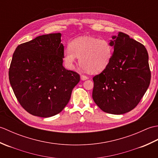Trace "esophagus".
Segmentation results:
<instances>
[{"mask_svg":"<svg viewBox=\"0 0 158 158\" xmlns=\"http://www.w3.org/2000/svg\"><path fill=\"white\" fill-rule=\"evenodd\" d=\"M81 80H86V79H88V77H87V76H85V75H81Z\"/></svg>","mask_w":158,"mask_h":158,"instance_id":"obj_1","label":"esophagus"}]
</instances>
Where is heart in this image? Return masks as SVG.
<instances>
[{"instance_id": "obj_1", "label": "heart", "mask_w": 158, "mask_h": 158, "mask_svg": "<svg viewBox=\"0 0 158 158\" xmlns=\"http://www.w3.org/2000/svg\"><path fill=\"white\" fill-rule=\"evenodd\" d=\"M113 50L110 43L105 39L84 36L74 40L70 48L64 51V60L72 69L77 58L83 69L92 73L105 70L110 63Z\"/></svg>"}]
</instances>
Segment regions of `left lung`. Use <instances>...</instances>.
Wrapping results in <instances>:
<instances>
[{"mask_svg": "<svg viewBox=\"0 0 158 158\" xmlns=\"http://www.w3.org/2000/svg\"><path fill=\"white\" fill-rule=\"evenodd\" d=\"M110 42L114 52L103 71L93 77L92 98L104 112L121 115L135 109L151 81L146 48L123 32Z\"/></svg>", "mask_w": 158, "mask_h": 158, "instance_id": "1", "label": "left lung"}]
</instances>
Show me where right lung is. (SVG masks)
Here are the masks:
<instances>
[{"label": "right lung", "instance_id": "add662e5", "mask_svg": "<svg viewBox=\"0 0 158 158\" xmlns=\"http://www.w3.org/2000/svg\"><path fill=\"white\" fill-rule=\"evenodd\" d=\"M63 58L60 33L37 36L15 49L9 82L20 105L31 115H56L69 102L80 76L63 66Z\"/></svg>", "mask_w": 158, "mask_h": 158}]
</instances>
